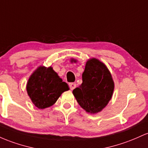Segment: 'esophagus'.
I'll return each mask as SVG.
<instances>
[{"label": "esophagus", "mask_w": 148, "mask_h": 148, "mask_svg": "<svg viewBox=\"0 0 148 148\" xmlns=\"http://www.w3.org/2000/svg\"><path fill=\"white\" fill-rule=\"evenodd\" d=\"M69 85L70 89H71V90H73V89H74L76 87V83L75 82H71V83H69Z\"/></svg>", "instance_id": "34e87169"}]
</instances>
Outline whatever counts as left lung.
Masks as SVG:
<instances>
[{
  "mask_svg": "<svg viewBox=\"0 0 148 148\" xmlns=\"http://www.w3.org/2000/svg\"><path fill=\"white\" fill-rule=\"evenodd\" d=\"M113 90L114 82L108 69L98 59H92L86 64L82 83L73 94L84 110L96 113L107 106Z\"/></svg>",
  "mask_w": 148,
  "mask_h": 148,
  "instance_id": "1",
  "label": "left lung"
}]
</instances>
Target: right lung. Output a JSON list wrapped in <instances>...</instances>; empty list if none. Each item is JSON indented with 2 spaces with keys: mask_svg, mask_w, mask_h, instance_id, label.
Listing matches in <instances>:
<instances>
[{
  "mask_svg": "<svg viewBox=\"0 0 148 148\" xmlns=\"http://www.w3.org/2000/svg\"><path fill=\"white\" fill-rule=\"evenodd\" d=\"M26 89L36 107L44 109L52 106L63 92L69 89L52 68L40 66L31 75Z\"/></svg>",
  "mask_w": 148,
  "mask_h": 148,
  "instance_id": "right-lung-1",
  "label": "right lung"
}]
</instances>
